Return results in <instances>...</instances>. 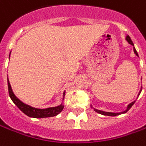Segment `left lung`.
<instances>
[{
	"label": "left lung",
	"instance_id": "obj_1",
	"mask_svg": "<svg viewBox=\"0 0 146 146\" xmlns=\"http://www.w3.org/2000/svg\"><path fill=\"white\" fill-rule=\"evenodd\" d=\"M126 39L127 40V42L130 43V44H131L132 46H133V42H132V40H131V38H130V37L129 36V35H127L126 37ZM133 51H134V54H136L137 56H138V54H137V50H135V48H134V46H133ZM135 103V101H133L132 102L131 104H130L128 105V107H127V109H126V111H123V113H126V111H128L130 109V108L132 107L133 105V104ZM95 111H96L97 112V113H99V114H101V115H108V116H116V115H120L121 113H111V112H105V111H100V110H96V109H94Z\"/></svg>",
	"mask_w": 146,
	"mask_h": 146
}]
</instances>
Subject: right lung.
<instances>
[{
  "mask_svg": "<svg viewBox=\"0 0 146 146\" xmlns=\"http://www.w3.org/2000/svg\"><path fill=\"white\" fill-rule=\"evenodd\" d=\"M8 88H9V96L12 99L13 103L18 107V108L20 109L21 111H23L25 115H27L29 117H32V118L54 117V116L58 115L59 113L63 110L64 106L62 104L60 105L58 107H56V108H50L46 109H37L31 108L30 106L22 103L18 98L16 97V96L13 92V90H12L10 83H9V79H8ZM64 96H65V92H64Z\"/></svg>",
  "mask_w": 146,
  "mask_h": 146,
  "instance_id": "1",
  "label": "right lung"
}]
</instances>
